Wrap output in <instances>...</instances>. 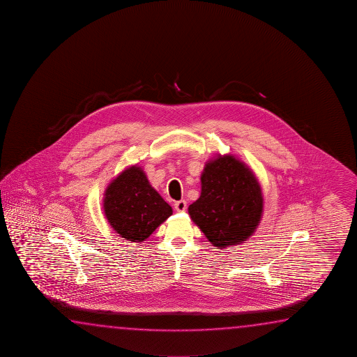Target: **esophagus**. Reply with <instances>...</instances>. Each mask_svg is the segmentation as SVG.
Masks as SVG:
<instances>
[{
    "label": "esophagus",
    "instance_id": "obj_1",
    "mask_svg": "<svg viewBox=\"0 0 357 357\" xmlns=\"http://www.w3.org/2000/svg\"><path fill=\"white\" fill-rule=\"evenodd\" d=\"M175 210L177 212H185L186 211V208H188V204H186V201L185 199H181V201H177L175 202Z\"/></svg>",
    "mask_w": 357,
    "mask_h": 357
}]
</instances>
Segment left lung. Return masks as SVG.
<instances>
[{
    "label": "left lung",
    "mask_w": 357,
    "mask_h": 357,
    "mask_svg": "<svg viewBox=\"0 0 357 357\" xmlns=\"http://www.w3.org/2000/svg\"><path fill=\"white\" fill-rule=\"evenodd\" d=\"M264 199L252 171L226 155L206 163L201 196L188 213L216 248L246 241L260 222Z\"/></svg>",
    "instance_id": "obj_1"
}]
</instances>
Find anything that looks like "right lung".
Returning a JSON list of instances; mask_svg holds the SVG:
<instances>
[{
  "label": "right lung",
  "mask_w": 357,
  "mask_h": 357,
  "mask_svg": "<svg viewBox=\"0 0 357 357\" xmlns=\"http://www.w3.org/2000/svg\"><path fill=\"white\" fill-rule=\"evenodd\" d=\"M103 210L112 229L132 242L145 241L172 215L171 206L137 166L125 169L109 183Z\"/></svg>",
  "instance_id": "add662e5"
}]
</instances>
